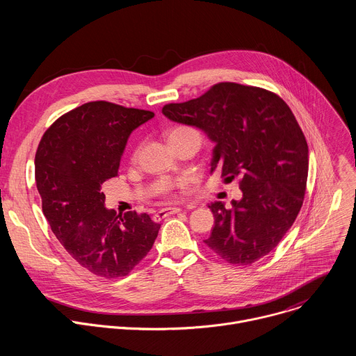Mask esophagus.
I'll list each match as a JSON object with an SVG mask.
<instances>
[{"label": "esophagus", "mask_w": 356, "mask_h": 356, "mask_svg": "<svg viewBox=\"0 0 356 356\" xmlns=\"http://www.w3.org/2000/svg\"><path fill=\"white\" fill-rule=\"evenodd\" d=\"M180 211H181V209H179V207L162 209V210H159V211L155 214V220H156V221H161V220H163V218H166V217H169V216H172V214H177V213H180Z\"/></svg>", "instance_id": "esophagus-1"}]
</instances>
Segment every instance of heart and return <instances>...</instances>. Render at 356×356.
Returning a JSON list of instances; mask_svg holds the SVG:
<instances>
[{
	"label": "heart",
	"instance_id": "heart-1",
	"mask_svg": "<svg viewBox=\"0 0 356 356\" xmlns=\"http://www.w3.org/2000/svg\"><path fill=\"white\" fill-rule=\"evenodd\" d=\"M184 136H198V138H200V135H198V132H197L195 129H193V128H190V127H184V125L173 127V128H170V129L166 132V138H168L169 143H172V142H175V140H177V139H180V138H184ZM134 156H135V155H134ZM170 190H172V184H168V186H165L163 193H169Z\"/></svg>",
	"mask_w": 356,
	"mask_h": 356
}]
</instances>
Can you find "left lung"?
Masks as SVG:
<instances>
[{
	"label": "left lung",
	"mask_w": 356,
	"mask_h": 356,
	"mask_svg": "<svg viewBox=\"0 0 356 356\" xmlns=\"http://www.w3.org/2000/svg\"><path fill=\"white\" fill-rule=\"evenodd\" d=\"M162 113L216 142L211 173L241 179L242 198L231 209L209 206L216 225L204 243L232 265L266 257L297 218L307 184L309 146L289 106L265 88L225 81Z\"/></svg>",
	"instance_id": "8db88e82"
}]
</instances>
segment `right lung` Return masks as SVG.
<instances>
[{
    "label": "right lung",
    "mask_w": 356,
    "mask_h": 356,
    "mask_svg": "<svg viewBox=\"0 0 356 356\" xmlns=\"http://www.w3.org/2000/svg\"><path fill=\"white\" fill-rule=\"evenodd\" d=\"M154 113L91 101L43 134L35 155L42 211L69 255L106 279L127 276L154 246L161 225L146 213L104 207L101 186L118 176L131 132Z\"/></svg>",
    "instance_id": "1"
}]
</instances>
